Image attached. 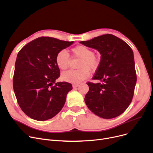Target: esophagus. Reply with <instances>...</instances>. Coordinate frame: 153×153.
<instances>
[{
    "instance_id": "obj_1",
    "label": "esophagus",
    "mask_w": 153,
    "mask_h": 153,
    "mask_svg": "<svg viewBox=\"0 0 153 153\" xmlns=\"http://www.w3.org/2000/svg\"><path fill=\"white\" fill-rule=\"evenodd\" d=\"M79 86V84H76V83H75V84H73V88H76V87H78Z\"/></svg>"
}]
</instances>
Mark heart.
I'll return each mask as SVG.
<instances>
[{"mask_svg": "<svg viewBox=\"0 0 153 153\" xmlns=\"http://www.w3.org/2000/svg\"><path fill=\"white\" fill-rule=\"evenodd\" d=\"M74 56L80 60L78 64L76 70H70L63 73L61 76L62 80L78 83L88 78L90 71H96L100 65L99 58L93 54V51L89 48L79 45L71 49ZM55 63L58 68L61 70H66L70 65V57L65 50H60L55 56Z\"/></svg>", "mask_w": 153, "mask_h": 153, "instance_id": "b5f03b06", "label": "heart"}]
</instances>
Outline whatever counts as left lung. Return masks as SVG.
<instances>
[{
  "mask_svg": "<svg viewBox=\"0 0 153 153\" xmlns=\"http://www.w3.org/2000/svg\"><path fill=\"white\" fill-rule=\"evenodd\" d=\"M79 43L97 50L101 54L99 67L93 77L98 83L87 82L89 91L85 97L86 106L102 118L117 117L131 102L136 83L131 48L111 34Z\"/></svg>",
  "mask_w": 153,
  "mask_h": 153,
  "instance_id": "obj_1",
  "label": "left lung"
}]
</instances>
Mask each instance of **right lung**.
I'll list each match as a JSON object with an SVG mask.
<instances>
[{"instance_id":"right-lung-1","label":"right lung","mask_w":153,"mask_h":153,"mask_svg":"<svg viewBox=\"0 0 153 153\" xmlns=\"http://www.w3.org/2000/svg\"><path fill=\"white\" fill-rule=\"evenodd\" d=\"M73 43L42 37L28 43L19 51L13 87L19 105L28 117L47 120L63 107L72 85L65 82L55 83L60 75L55 56L59 51Z\"/></svg>"}]
</instances>
